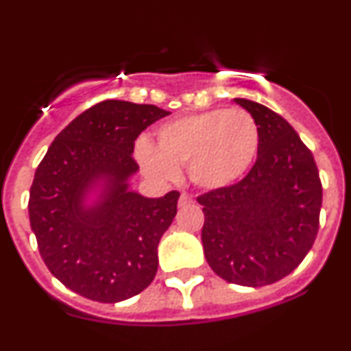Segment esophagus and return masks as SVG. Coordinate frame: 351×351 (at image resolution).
<instances>
[{"label":"esophagus","mask_w":351,"mask_h":351,"mask_svg":"<svg viewBox=\"0 0 351 351\" xmlns=\"http://www.w3.org/2000/svg\"><path fill=\"white\" fill-rule=\"evenodd\" d=\"M192 197L189 195V193H182V195H180V200H178V205L180 207H185V205H190L192 204Z\"/></svg>","instance_id":"1"}]
</instances>
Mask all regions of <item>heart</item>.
I'll return each mask as SVG.
<instances>
[{
    "label": "heart",
    "instance_id": "heart-1",
    "mask_svg": "<svg viewBox=\"0 0 351 351\" xmlns=\"http://www.w3.org/2000/svg\"><path fill=\"white\" fill-rule=\"evenodd\" d=\"M260 129L244 108H214L189 113L156 130V146L146 137L136 143V159L146 175L173 180L186 165L197 186L219 190L234 185L256 159Z\"/></svg>",
    "mask_w": 351,
    "mask_h": 351
}]
</instances>
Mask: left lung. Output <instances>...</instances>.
<instances>
[{
    "mask_svg": "<svg viewBox=\"0 0 351 351\" xmlns=\"http://www.w3.org/2000/svg\"><path fill=\"white\" fill-rule=\"evenodd\" d=\"M260 129L256 162L239 183L197 198L202 244L229 284H275L299 267L316 239L323 202L319 171L299 134L274 110L234 98Z\"/></svg>",
    "mask_w": 351,
    "mask_h": 351,
    "instance_id": "1",
    "label": "left lung"
}]
</instances>
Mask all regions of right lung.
Here are the masks:
<instances>
[{"label":"right lung","instance_id":"add662e5","mask_svg":"<svg viewBox=\"0 0 351 351\" xmlns=\"http://www.w3.org/2000/svg\"><path fill=\"white\" fill-rule=\"evenodd\" d=\"M168 113L122 100L93 105L58 134L35 171L28 215L42 260L86 299L120 302L154 280L180 193L147 198L129 180L139 171L134 141Z\"/></svg>","mask_w":351,"mask_h":351}]
</instances>
